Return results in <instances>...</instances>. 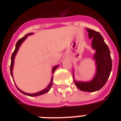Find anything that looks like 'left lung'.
<instances>
[{"label": "left lung", "mask_w": 121, "mask_h": 121, "mask_svg": "<svg viewBox=\"0 0 121 121\" xmlns=\"http://www.w3.org/2000/svg\"><path fill=\"white\" fill-rule=\"evenodd\" d=\"M88 38H92V47L96 52L94 55L95 61L96 73L94 78L90 82H77L74 79L75 84L79 90L84 92H95L104 86L112 70L111 53L103 37L99 32L86 29ZM74 76V74H73Z\"/></svg>", "instance_id": "8db88e82"}]
</instances>
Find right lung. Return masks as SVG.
Here are the masks:
<instances>
[{
	"label": "right lung",
	"instance_id": "right-lung-1",
	"mask_svg": "<svg viewBox=\"0 0 121 121\" xmlns=\"http://www.w3.org/2000/svg\"><path fill=\"white\" fill-rule=\"evenodd\" d=\"M33 33H29V34H27L25 36H24L23 38H22L19 39V40L17 42V43H16V48H15V50L13 52L12 55V56H11V63H10V74H11V76H12V77H12V70H13V66H14V58H15V56H16V53H17L18 51V49L19 48L20 46L21 45V44L23 43V41L25 40L26 38L27 37V36H29V35H32ZM58 66V65H56V66H54L53 68V70H52V73H54L55 72V70L56 69V68ZM53 76L51 77V82L50 83H49V85H48V86L46 87V88H44V90H41L40 92H37V93H35V94H27V93H26V92H23V91H22L21 90H20L19 88H18L16 86V87L17 88V89L19 90L20 92L22 93L24 95H28V96H30V97H34V96H38V95H43L44 94H46V93H47L49 90H50V88H51V86H52V84H53ZM13 79V78H12Z\"/></svg>",
	"mask_w": 121,
	"mask_h": 121
}]
</instances>
